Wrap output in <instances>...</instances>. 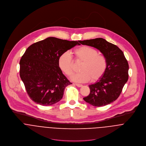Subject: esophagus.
Segmentation results:
<instances>
[{"label":"esophagus","instance_id":"1","mask_svg":"<svg viewBox=\"0 0 146 146\" xmlns=\"http://www.w3.org/2000/svg\"><path fill=\"white\" fill-rule=\"evenodd\" d=\"M75 85H76L77 87H82V86H83V85H82V84H78V83H76V84H75Z\"/></svg>","mask_w":146,"mask_h":146}]
</instances>
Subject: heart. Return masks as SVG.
Returning a JSON list of instances; mask_svg holds the SVG:
<instances>
[{
    "label": "heart",
    "instance_id": "heart-1",
    "mask_svg": "<svg viewBox=\"0 0 146 146\" xmlns=\"http://www.w3.org/2000/svg\"><path fill=\"white\" fill-rule=\"evenodd\" d=\"M74 55L78 62H82L80 72L72 77L74 81L87 82L99 79L104 74L107 67L106 57L95 48L83 46L74 51ZM58 66L61 71L67 76H71L74 72V62L71 55L68 52L62 53L58 59Z\"/></svg>",
    "mask_w": 146,
    "mask_h": 146
}]
</instances>
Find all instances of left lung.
I'll list each match as a JSON object with an SVG mask.
<instances>
[{"mask_svg":"<svg viewBox=\"0 0 146 146\" xmlns=\"http://www.w3.org/2000/svg\"><path fill=\"white\" fill-rule=\"evenodd\" d=\"M79 42L99 50L107 62L104 75L89 86L90 93L83 98L84 100L95 107L110 104L119 96L128 79V63L123 51L116 45L100 38Z\"/></svg>","mask_w":146,"mask_h":146,"instance_id":"8db88e82","label":"left lung"}]
</instances>
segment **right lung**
<instances>
[{
    "label": "right lung",
    "mask_w": 146,
    "mask_h": 146,
    "mask_svg": "<svg viewBox=\"0 0 146 146\" xmlns=\"http://www.w3.org/2000/svg\"><path fill=\"white\" fill-rule=\"evenodd\" d=\"M78 42L49 37L26 50L19 63L20 76L34 102L51 106L62 99L65 88L72 83L60 69L58 59L62 53L80 45Z\"/></svg>",
    "instance_id": "add662e5"
}]
</instances>
